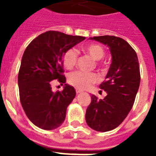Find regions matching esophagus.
Returning a JSON list of instances; mask_svg holds the SVG:
<instances>
[{
  "label": "esophagus",
  "mask_w": 156,
  "mask_h": 156,
  "mask_svg": "<svg viewBox=\"0 0 156 156\" xmlns=\"http://www.w3.org/2000/svg\"><path fill=\"white\" fill-rule=\"evenodd\" d=\"M81 92H82V90H79V89H76V93H77V94H79V93Z\"/></svg>",
  "instance_id": "esophagus-1"
}]
</instances>
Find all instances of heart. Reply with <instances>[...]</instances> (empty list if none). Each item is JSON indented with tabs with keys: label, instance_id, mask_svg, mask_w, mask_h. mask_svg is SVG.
I'll return each mask as SVG.
<instances>
[{
	"label": "heart",
	"instance_id": "1",
	"mask_svg": "<svg viewBox=\"0 0 156 156\" xmlns=\"http://www.w3.org/2000/svg\"><path fill=\"white\" fill-rule=\"evenodd\" d=\"M83 53L90 56L95 60V66L102 72L108 69V66L104 61L99 60L102 59L105 55V50L101 45L98 44H90L81 48ZM78 52L74 48H69L64 52L62 56V62L65 68L70 69L73 68L78 61ZM99 81V77L95 73H85L82 71H74L69 74L68 82L70 85L78 89H87L92 84H95Z\"/></svg>",
	"mask_w": 156,
	"mask_h": 156
}]
</instances>
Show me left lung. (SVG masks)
Instances as JSON below:
<instances>
[{
	"instance_id": "left-lung-1",
	"label": "left lung",
	"mask_w": 156,
	"mask_h": 156,
	"mask_svg": "<svg viewBox=\"0 0 156 156\" xmlns=\"http://www.w3.org/2000/svg\"><path fill=\"white\" fill-rule=\"evenodd\" d=\"M92 40L108 45L112 60L106 79L100 85L108 95L104 100L91 95L86 121L93 129L106 132L120 126L132 108L140 84V69L137 53L125 40L114 35Z\"/></svg>"
}]
</instances>
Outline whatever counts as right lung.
<instances>
[{
    "label": "right lung",
    "mask_w": 156,
    "mask_h": 156,
    "mask_svg": "<svg viewBox=\"0 0 156 156\" xmlns=\"http://www.w3.org/2000/svg\"><path fill=\"white\" fill-rule=\"evenodd\" d=\"M84 40L83 36L48 30L34 39L26 48L18 72L19 97L26 115L39 128L52 130L65 121L67 107L76 91L65 84L63 90L54 93L51 85L56 79L66 83L64 52Z\"/></svg>",
    "instance_id": "add662e5"
}]
</instances>
